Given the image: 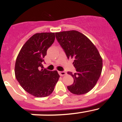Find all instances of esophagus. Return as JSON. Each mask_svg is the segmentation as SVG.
<instances>
[{"label":"esophagus","mask_w":122,"mask_h":122,"mask_svg":"<svg viewBox=\"0 0 122 122\" xmlns=\"http://www.w3.org/2000/svg\"><path fill=\"white\" fill-rule=\"evenodd\" d=\"M58 73H59V74H60L61 76H65V75L67 74V73H66L65 71H58Z\"/></svg>","instance_id":"esophagus-1"}]
</instances>
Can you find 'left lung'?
<instances>
[{
	"instance_id": "8db88e82",
	"label": "left lung",
	"mask_w": 122,
	"mask_h": 122,
	"mask_svg": "<svg viewBox=\"0 0 122 122\" xmlns=\"http://www.w3.org/2000/svg\"><path fill=\"white\" fill-rule=\"evenodd\" d=\"M55 36L68 59L74 60L76 69V73L67 72L74 78L73 84L67 88L77 95L88 93L102 73L103 61L97 49L87 36L77 30L56 32Z\"/></svg>"
}]
</instances>
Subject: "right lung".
<instances>
[{"label": "right lung", "mask_w": 122, "mask_h": 122, "mask_svg": "<svg viewBox=\"0 0 122 122\" xmlns=\"http://www.w3.org/2000/svg\"><path fill=\"white\" fill-rule=\"evenodd\" d=\"M55 38V33L34 34L23 45L16 60V78L26 92L36 97L50 95L60 77L57 71H49L42 65Z\"/></svg>", "instance_id": "add662e5"}]
</instances>
